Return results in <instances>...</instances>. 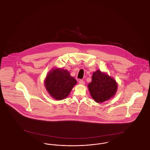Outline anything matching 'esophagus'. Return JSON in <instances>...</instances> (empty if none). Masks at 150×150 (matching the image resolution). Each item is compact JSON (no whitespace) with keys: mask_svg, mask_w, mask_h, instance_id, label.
I'll list each match as a JSON object with an SVG mask.
<instances>
[{"mask_svg":"<svg viewBox=\"0 0 150 150\" xmlns=\"http://www.w3.org/2000/svg\"><path fill=\"white\" fill-rule=\"evenodd\" d=\"M79 84H84V81L83 80H81V79H80V80H79Z\"/></svg>","mask_w":150,"mask_h":150,"instance_id":"obj_1","label":"esophagus"}]
</instances>
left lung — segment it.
Here are the masks:
<instances>
[{
	"label": "left lung",
	"instance_id": "left-lung-1",
	"mask_svg": "<svg viewBox=\"0 0 150 150\" xmlns=\"http://www.w3.org/2000/svg\"><path fill=\"white\" fill-rule=\"evenodd\" d=\"M88 88L94 100L101 103L114 96L117 84L114 79L98 70L93 72L92 81L89 83Z\"/></svg>",
	"mask_w": 150,
	"mask_h": 150
}]
</instances>
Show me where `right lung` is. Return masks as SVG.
Instances as JSON below:
<instances>
[{
  "mask_svg": "<svg viewBox=\"0 0 150 150\" xmlns=\"http://www.w3.org/2000/svg\"><path fill=\"white\" fill-rule=\"evenodd\" d=\"M76 83V79L67 70L57 68L48 72L44 85L51 97L55 100H62L67 97Z\"/></svg>",
  "mask_w": 150,
  "mask_h": 150,
  "instance_id": "right-lung-1",
  "label": "right lung"
}]
</instances>
